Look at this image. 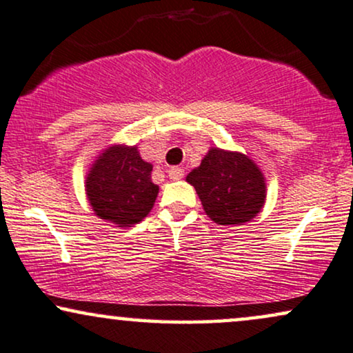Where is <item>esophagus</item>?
I'll use <instances>...</instances> for the list:
<instances>
[{"mask_svg": "<svg viewBox=\"0 0 353 353\" xmlns=\"http://www.w3.org/2000/svg\"><path fill=\"white\" fill-rule=\"evenodd\" d=\"M168 174H169V179H172V181H179V179H182V177H184V169H182V168H177V166H174V168L169 169Z\"/></svg>", "mask_w": 353, "mask_h": 353, "instance_id": "1", "label": "esophagus"}]
</instances>
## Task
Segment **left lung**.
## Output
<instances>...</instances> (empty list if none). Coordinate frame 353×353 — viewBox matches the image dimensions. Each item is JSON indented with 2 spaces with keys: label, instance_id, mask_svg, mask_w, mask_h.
<instances>
[{
  "label": "left lung",
  "instance_id": "8db88e82",
  "mask_svg": "<svg viewBox=\"0 0 353 353\" xmlns=\"http://www.w3.org/2000/svg\"><path fill=\"white\" fill-rule=\"evenodd\" d=\"M185 181L194 185L205 213L218 225L251 221L265 203L264 174L238 151L212 148Z\"/></svg>",
  "mask_w": 353,
  "mask_h": 353
}]
</instances>
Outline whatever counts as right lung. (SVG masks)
<instances>
[{"label": "right lung", "mask_w": 353, "mask_h": 353, "mask_svg": "<svg viewBox=\"0 0 353 353\" xmlns=\"http://www.w3.org/2000/svg\"><path fill=\"white\" fill-rule=\"evenodd\" d=\"M153 164L141 159L137 146L112 145L92 163L86 195L101 220L132 226L153 208L159 187L151 181Z\"/></svg>", "instance_id": "right-lung-1"}]
</instances>
